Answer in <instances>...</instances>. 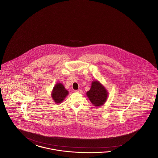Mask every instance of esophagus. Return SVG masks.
I'll use <instances>...</instances> for the list:
<instances>
[{
    "label": "esophagus",
    "mask_w": 158,
    "mask_h": 158,
    "mask_svg": "<svg viewBox=\"0 0 158 158\" xmlns=\"http://www.w3.org/2000/svg\"><path fill=\"white\" fill-rule=\"evenodd\" d=\"M76 92H77V93H81V92H82V90H80V89H79V90H76Z\"/></svg>",
    "instance_id": "obj_1"
}]
</instances>
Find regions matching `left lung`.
I'll use <instances>...</instances> for the list:
<instances>
[{"instance_id": "8db88e82", "label": "left lung", "mask_w": 158, "mask_h": 158, "mask_svg": "<svg viewBox=\"0 0 158 158\" xmlns=\"http://www.w3.org/2000/svg\"><path fill=\"white\" fill-rule=\"evenodd\" d=\"M86 95L94 106L99 107L106 102L108 92L99 81L94 80L92 81L91 88L86 93Z\"/></svg>"}]
</instances>
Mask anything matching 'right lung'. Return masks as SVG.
<instances>
[{
    "mask_svg": "<svg viewBox=\"0 0 158 158\" xmlns=\"http://www.w3.org/2000/svg\"><path fill=\"white\" fill-rule=\"evenodd\" d=\"M68 94L69 93L65 89L64 85L61 83H58L54 85L51 93V96L53 100L56 104H58L64 101Z\"/></svg>",
    "mask_w": 158,
    "mask_h": 158,
    "instance_id": "1",
    "label": "right lung"
}]
</instances>
